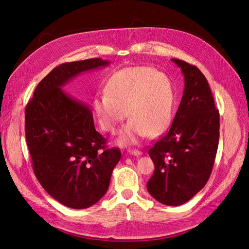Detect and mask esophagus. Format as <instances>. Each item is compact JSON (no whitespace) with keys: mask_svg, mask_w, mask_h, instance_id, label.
<instances>
[{"mask_svg":"<svg viewBox=\"0 0 249 249\" xmlns=\"http://www.w3.org/2000/svg\"><path fill=\"white\" fill-rule=\"evenodd\" d=\"M127 153H129L130 155H133V156H140L142 153L140 152V150H138V149H133V148H129L127 149Z\"/></svg>","mask_w":249,"mask_h":249,"instance_id":"esophagus-1","label":"esophagus"}]
</instances>
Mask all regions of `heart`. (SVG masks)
Here are the masks:
<instances>
[{"label": "heart", "mask_w": 249, "mask_h": 249, "mask_svg": "<svg viewBox=\"0 0 249 249\" xmlns=\"http://www.w3.org/2000/svg\"><path fill=\"white\" fill-rule=\"evenodd\" d=\"M106 94L96 96L93 111L104 131L114 134L127 114L118 141L136 143L147 136L155 138L169 126L176 106L171 80L150 66L120 70L107 83Z\"/></svg>", "instance_id": "b5f03b06"}]
</instances>
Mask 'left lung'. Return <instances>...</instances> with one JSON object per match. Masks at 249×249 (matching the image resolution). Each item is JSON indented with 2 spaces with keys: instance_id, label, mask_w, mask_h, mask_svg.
<instances>
[{
  "instance_id": "1",
  "label": "left lung",
  "mask_w": 249,
  "mask_h": 249,
  "mask_svg": "<svg viewBox=\"0 0 249 249\" xmlns=\"http://www.w3.org/2000/svg\"><path fill=\"white\" fill-rule=\"evenodd\" d=\"M185 89L169 131L149 148L155 171L147 191L166 206H179L199 192L211 176L219 141V112L209 83L195 65L171 59Z\"/></svg>"
}]
</instances>
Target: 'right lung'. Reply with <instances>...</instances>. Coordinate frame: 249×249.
I'll list each match as a JSON object with an SVG mask.
<instances>
[{
  "label": "right lung",
  "mask_w": 249,
  "mask_h": 249,
  "mask_svg": "<svg viewBox=\"0 0 249 249\" xmlns=\"http://www.w3.org/2000/svg\"><path fill=\"white\" fill-rule=\"evenodd\" d=\"M109 63L93 58L55 67L26 107V139L35 176L52 197L71 209L91 207L106 194L122 153L107 148L91 110L62 87L80 73Z\"/></svg>",
  "instance_id": "obj_1"
}]
</instances>
